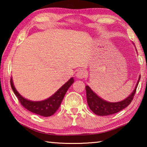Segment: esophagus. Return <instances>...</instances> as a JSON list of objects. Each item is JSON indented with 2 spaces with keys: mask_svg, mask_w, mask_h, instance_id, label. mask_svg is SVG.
<instances>
[{
  "mask_svg": "<svg viewBox=\"0 0 147 147\" xmlns=\"http://www.w3.org/2000/svg\"><path fill=\"white\" fill-rule=\"evenodd\" d=\"M86 72L84 70H79L78 72H77L76 74V78H78L79 79H82L84 78L86 76Z\"/></svg>",
  "mask_w": 147,
  "mask_h": 147,
  "instance_id": "1",
  "label": "esophagus"
}]
</instances>
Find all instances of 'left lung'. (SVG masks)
<instances>
[{
  "label": "left lung",
  "instance_id": "1",
  "mask_svg": "<svg viewBox=\"0 0 147 147\" xmlns=\"http://www.w3.org/2000/svg\"><path fill=\"white\" fill-rule=\"evenodd\" d=\"M141 76L139 75L138 80L137 82L136 86L134 88L133 91L129 94L124 100L117 102H111L104 100L98 96L88 86H86L87 101H88L89 108L93 112L97 115L106 116L112 115L121 111L127 107L133 100L134 96L136 93L137 87L139 84Z\"/></svg>",
  "mask_w": 147,
  "mask_h": 147
}]
</instances>
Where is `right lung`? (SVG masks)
<instances>
[{"label": "right lung", "mask_w": 147, "mask_h": 147, "mask_svg": "<svg viewBox=\"0 0 147 147\" xmlns=\"http://www.w3.org/2000/svg\"><path fill=\"white\" fill-rule=\"evenodd\" d=\"M73 82L74 78L72 77L49 98L41 101H33L24 98L15 88L12 78L10 80L11 88L22 106L31 112L43 117H50L56 113L61 105L66 92Z\"/></svg>", "instance_id": "obj_1"}]
</instances>
